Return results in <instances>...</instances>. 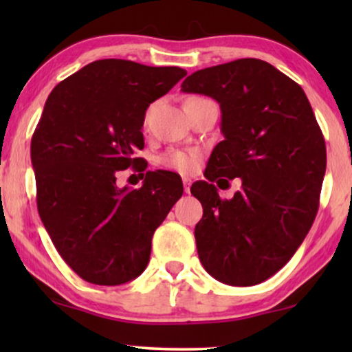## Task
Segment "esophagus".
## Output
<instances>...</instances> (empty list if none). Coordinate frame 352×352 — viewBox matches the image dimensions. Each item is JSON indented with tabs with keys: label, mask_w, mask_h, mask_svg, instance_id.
Segmentation results:
<instances>
[{
	"label": "esophagus",
	"mask_w": 352,
	"mask_h": 352,
	"mask_svg": "<svg viewBox=\"0 0 352 352\" xmlns=\"http://www.w3.org/2000/svg\"><path fill=\"white\" fill-rule=\"evenodd\" d=\"M190 184H192V181L189 179V177H184V179H182V186H184L186 194H189L190 192Z\"/></svg>",
	"instance_id": "1"
}]
</instances>
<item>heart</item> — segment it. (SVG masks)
Wrapping results in <instances>:
<instances>
[{"instance_id":"heart-1","label":"heart","mask_w":352,"mask_h":352,"mask_svg":"<svg viewBox=\"0 0 352 352\" xmlns=\"http://www.w3.org/2000/svg\"><path fill=\"white\" fill-rule=\"evenodd\" d=\"M200 155L195 151H170L162 157V163L181 173H192L199 166Z\"/></svg>"}]
</instances>
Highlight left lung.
I'll list each match as a JSON object with an SVG mask.
<instances>
[{"mask_svg":"<svg viewBox=\"0 0 352 352\" xmlns=\"http://www.w3.org/2000/svg\"><path fill=\"white\" fill-rule=\"evenodd\" d=\"M181 91L213 98L224 134L206 181L190 187L204 206L195 226L199 258L216 280L256 285L290 261L314 223L327 166L324 136L301 86L264 60L197 70ZM221 175L243 181L230 201L212 184Z\"/></svg>","mask_w":352,"mask_h":352,"instance_id":"1","label":"left lung"}]
</instances>
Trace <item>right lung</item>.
Returning a JSON list of instances; mask_svg holds the SVG:
<instances>
[{"label": "right lung", "mask_w": 352, "mask_h": 352, "mask_svg": "<svg viewBox=\"0 0 352 352\" xmlns=\"http://www.w3.org/2000/svg\"><path fill=\"white\" fill-rule=\"evenodd\" d=\"M187 72L102 59L60 81L32 138L38 213L64 261L89 283L122 285L147 267L152 235L181 199L171 171L120 189L117 173L144 168L142 124L153 100ZM146 170V168H144Z\"/></svg>", "instance_id": "obj_1"}]
</instances>
